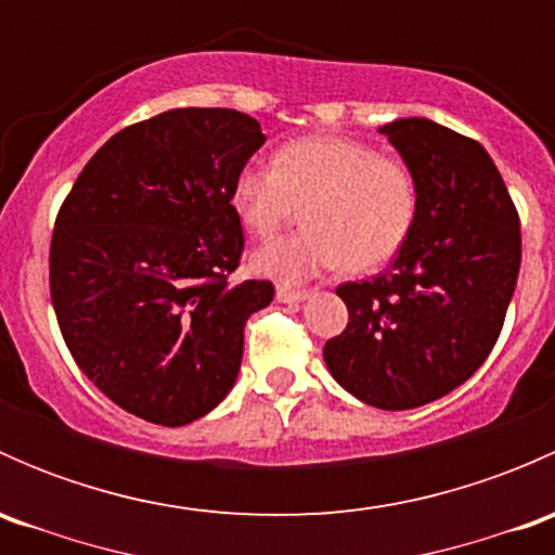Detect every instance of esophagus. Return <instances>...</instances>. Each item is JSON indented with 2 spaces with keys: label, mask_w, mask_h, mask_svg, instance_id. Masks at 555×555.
Returning a JSON list of instances; mask_svg holds the SVG:
<instances>
[{
  "label": "esophagus",
  "mask_w": 555,
  "mask_h": 555,
  "mask_svg": "<svg viewBox=\"0 0 555 555\" xmlns=\"http://www.w3.org/2000/svg\"><path fill=\"white\" fill-rule=\"evenodd\" d=\"M311 295V289H300V287H289V284H279L276 287V300L279 304H300Z\"/></svg>",
  "instance_id": "esophagus-1"
}]
</instances>
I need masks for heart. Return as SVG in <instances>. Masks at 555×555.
I'll return each instance as SVG.
<instances>
[{
  "label": "heart",
  "mask_w": 555,
  "mask_h": 555,
  "mask_svg": "<svg viewBox=\"0 0 555 555\" xmlns=\"http://www.w3.org/2000/svg\"><path fill=\"white\" fill-rule=\"evenodd\" d=\"M244 231L271 238L295 215L306 228L262 246L251 266L276 279H306L349 266L371 273L395 260L418 220V182L402 160L349 137L282 144L271 166L246 164L231 188Z\"/></svg>",
  "instance_id": "1"
}]
</instances>
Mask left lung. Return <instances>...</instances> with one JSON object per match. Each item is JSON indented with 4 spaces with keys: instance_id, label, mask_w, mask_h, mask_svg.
<instances>
[{
    "instance_id": "1",
    "label": "left lung",
    "mask_w": 555,
    "mask_h": 555,
    "mask_svg": "<svg viewBox=\"0 0 555 555\" xmlns=\"http://www.w3.org/2000/svg\"><path fill=\"white\" fill-rule=\"evenodd\" d=\"M418 182V220L395 266L335 293L349 324L324 344L333 378L382 411L427 405L494 349L518 282V209L475 139L424 117L382 128Z\"/></svg>"
}]
</instances>
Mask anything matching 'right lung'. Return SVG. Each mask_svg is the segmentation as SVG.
I'll return each instance as SVG.
<instances>
[{"label":"right lung","instance_id":"add662e5","mask_svg":"<svg viewBox=\"0 0 555 555\" xmlns=\"http://www.w3.org/2000/svg\"><path fill=\"white\" fill-rule=\"evenodd\" d=\"M266 137L220 106L169 109L96 150L55 217L50 300L88 382L144 422L182 427L236 384L244 324L273 284L244 255L231 188Z\"/></svg>","mask_w":555,"mask_h":555}]
</instances>
